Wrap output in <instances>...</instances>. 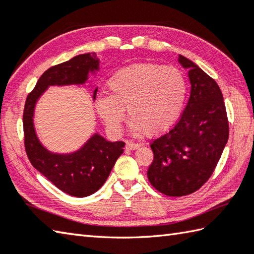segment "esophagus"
<instances>
[{
    "instance_id": "34e87169",
    "label": "esophagus",
    "mask_w": 254,
    "mask_h": 254,
    "mask_svg": "<svg viewBox=\"0 0 254 254\" xmlns=\"http://www.w3.org/2000/svg\"><path fill=\"white\" fill-rule=\"evenodd\" d=\"M139 147H140V143H138V142H133V141H127L126 142V149L135 150V149H138Z\"/></svg>"
}]
</instances>
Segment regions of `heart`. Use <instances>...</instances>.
Returning a JSON list of instances; mask_svg holds the SVG:
<instances>
[{
	"instance_id": "heart-1",
	"label": "heart",
	"mask_w": 254,
	"mask_h": 254,
	"mask_svg": "<svg viewBox=\"0 0 254 254\" xmlns=\"http://www.w3.org/2000/svg\"><path fill=\"white\" fill-rule=\"evenodd\" d=\"M108 94L95 106L109 130H121L125 109L135 131L148 137L168 131L178 121L188 97V80L179 68L155 63L135 64L115 73Z\"/></svg>"
}]
</instances>
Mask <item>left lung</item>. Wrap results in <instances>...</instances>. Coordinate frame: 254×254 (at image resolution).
Masks as SVG:
<instances>
[{
  "instance_id": "1",
  "label": "left lung",
  "mask_w": 254,
  "mask_h": 254,
  "mask_svg": "<svg viewBox=\"0 0 254 254\" xmlns=\"http://www.w3.org/2000/svg\"><path fill=\"white\" fill-rule=\"evenodd\" d=\"M191 93L179 121L151 141L154 160L147 171L159 192L183 197L207 183L216 169L229 138V122L221 89L212 77L185 56Z\"/></svg>"
}]
</instances>
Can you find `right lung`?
Masks as SVG:
<instances>
[{
	"instance_id": "add662e5",
	"label": "right lung",
	"mask_w": 254,
	"mask_h": 254,
	"mask_svg": "<svg viewBox=\"0 0 254 254\" xmlns=\"http://www.w3.org/2000/svg\"><path fill=\"white\" fill-rule=\"evenodd\" d=\"M97 68L98 61L94 53L75 56L52 66L42 74L35 87L27 95L23 112L24 146L31 164L63 192L79 198L96 192L105 184L115 162L123 154L125 142H111L95 135L74 154H52L37 139L33 126V112L37 98L47 86L82 84L87 78L88 71ZM96 93L97 89H95L94 98Z\"/></svg>"
}]
</instances>
